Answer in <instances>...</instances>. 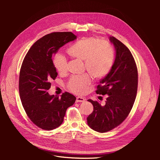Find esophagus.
Wrapping results in <instances>:
<instances>
[{
	"label": "esophagus",
	"instance_id": "obj_1",
	"mask_svg": "<svg viewBox=\"0 0 160 160\" xmlns=\"http://www.w3.org/2000/svg\"><path fill=\"white\" fill-rule=\"evenodd\" d=\"M85 100V99L83 97H80V96H78L77 98L76 99V102H84Z\"/></svg>",
	"mask_w": 160,
	"mask_h": 160
}]
</instances>
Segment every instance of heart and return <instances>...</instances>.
Instances as JSON below:
<instances>
[{
  "label": "heart",
  "instance_id": "obj_1",
  "mask_svg": "<svg viewBox=\"0 0 160 160\" xmlns=\"http://www.w3.org/2000/svg\"><path fill=\"white\" fill-rule=\"evenodd\" d=\"M72 57L85 61L87 71L94 77L101 78L108 74L114 62V51L107 42H100L93 37H85L75 42L68 49ZM54 64L57 70L64 73L68 70L66 58L58 54L54 58ZM90 77L87 75H74L68 82V87L77 94L85 92L90 83Z\"/></svg>",
  "mask_w": 160,
  "mask_h": 160
}]
</instances>
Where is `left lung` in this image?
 Here are the masks:
<instances>
[{
  "label": "left lung",
  "mask_w": 160,
  "mask_h": 160,
  "mask_svg": "<svg viewBox=\"0 0 160 160\" xmlns=\"http://www.w3.org/2000/svg\"><path fill=\"white\" fill-rule=\"evenodd\" d=\"M115 49V59L110 72L100 81L96 91L108 95L102 106L98 101L88 99L93 112L87 117L88 125L94 130L104 133L121 124L130 113L138 91V68L130 50L120 40L109 37Z\"/></svg>",
  "instance_id": "left-lung-1"
}]
</instances>
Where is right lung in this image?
Wrapping results in <instances>:
<instances>
[{
	"instance_id": "add662e5",
	"label": "right lung",
	"mask_w": 160,
	"mask_h": 160,
	"mask_svg": "<svg viewBox=\"0 0 160 160\" xmlns=\"http://www.w3.org/2000/svg\"><path fill=\"white\" fill-rule=\"evenodd\" d=\"M77 39L72 32H54L38 40L22 61L19 78L21 103L31 121L39 128L51 130L59 127L66 109L76 98L69 92L61 97L49 95L52 80L57 76L52 56L66 43Z\"/></svg>"
}]
</instances>
